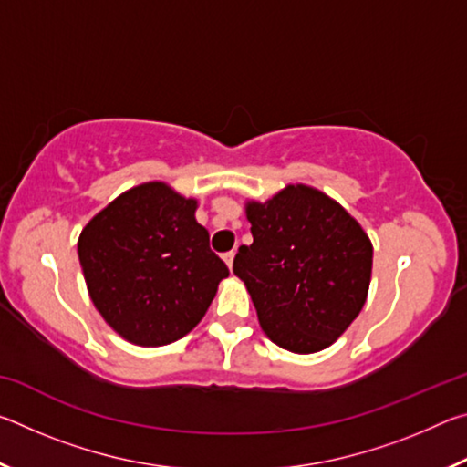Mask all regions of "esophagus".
<instances>
[{"instance_id": "esophagus-1", "label": "esophagus", "mask_w": 467, "mask_h": 467, "mask_svg": "<svg viewBox=\"0 0 467 467\" xmlns=\"http://www.w3.org/2000/svg\"><path fill=\"white\" fill-rule=\"evenodd\" d=\"M223 259H224L228 267H233V262H234V251H228V253H224Z\"/></svg>"}]
</instances>
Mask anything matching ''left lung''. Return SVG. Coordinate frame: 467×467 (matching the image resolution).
<instances>
[{
    "instance_id": "obj_1",
    "label": "left lung",
    "mask_w": 467,
    "mask_h": 467,
    "mask_svg": "<svg viewBox=\"0 0 467 467\" xmlns=\"http://www.w3.org/2000/svg\"><path fill=\"white\" fill-rule=\"evenodd\" d=\"M251 244L233 272L247 286L259 326L290 352L327 348L367 300L373 244L337 202L306 185H288L265 203H247Z\"/></svg>"
}]
</instances>
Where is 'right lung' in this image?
Listing matches in <instances>:
<instances>
[{"instance_id":"add662e5","label":"right lung","mask_w":467,"mask_h":467,"mask_svg":"<svg viewBox=\"0 0 467 467\" xmlns=\"http://www.w3.org/2000/svg\"><path fill=\"white\" fill-rule=\"evenodd\" d=\"M195 208V200L154 181L121 193L84 226L78 257L86 286L128 342L164 346L183 337L228 275Z\"/></svg>"}]
</instances>
